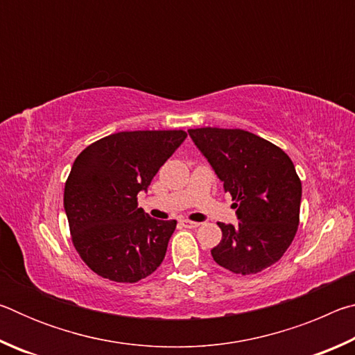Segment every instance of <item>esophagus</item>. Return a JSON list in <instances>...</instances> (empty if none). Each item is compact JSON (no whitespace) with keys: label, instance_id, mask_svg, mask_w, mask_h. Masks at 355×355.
I'll list each match as a JSON object with an SVG mask.
<instances>
[{"label":"esophagus","instance_id":"obj_1","mask_svg":"<svg viewBox=\"0 0 355 355\" xmlns=\"http://www.w3.org/2000/svg\"><path fill=\"white\" fill-rule=\"evenodd\" d=\"M182 224H183L184 227H188V228H197V227L200 225L199 222H194V220H182Z\"/></svg>","mask_w":355,"mask_h":355}]
</instances>
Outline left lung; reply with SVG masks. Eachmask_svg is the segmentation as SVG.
Masks as SVG:
<instances>
[{"label": "left lung", "instance_id": "8db88e82", "mask_svg": "<svg viewBox=\"0 0 355 355\" xmlns=\"http://www.w3.org/2000/svg\"><path fill=\"white\" fill-rule=\"evenodd\" d=\"M188 133L238 208V225L218 222L222 239L211 249L214 261L243 275L272 266L299 225L302 184L290 156L239 128L205 127Z\"/></svg>", "mask_w": 355, "mask_h": 355}]
</instances>
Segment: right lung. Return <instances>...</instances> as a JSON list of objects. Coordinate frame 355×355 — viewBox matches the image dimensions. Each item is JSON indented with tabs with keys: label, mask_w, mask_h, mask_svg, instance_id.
Wrapping results in <instances>:
<instances>
[{
	"label": "right lung",
	"mask_w": 355,
	"mask_h": 355,
	"mask_svg": "<svg viewBox=\"0 0 355 355\" xmlns=\"http://www.w3.org/2000/svg\"><path fill=\"white\" fill-rule=\"evenodd\" d=\"M186 136L183 130L120 131L78 155L64 209L76 252L100 277L135 284L163 263L177 220L150 218L137 208V194Z\"/></svg>",
	"instance_id": "add662e5"
}]
</instances>
